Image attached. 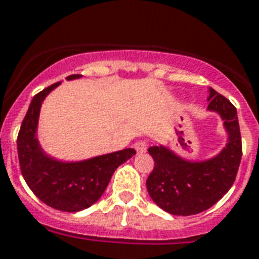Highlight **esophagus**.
Masks as SVG:
<instances>
[{"mask_svg":"<svg viewBox=\"0 0 259 259\" xmlns=\"http://www.w3.org/2000/svg\"><path fill=\"white\" fill-rule=\"evenodd\" d=\"M134 149L137 150V153H145L148 150V144L145 141H138V142L134 144Z\"/></svg>","mask_w":259,"mask_h":259,"instance_id":"obj_1","label":"esophagus"}]
</instances>
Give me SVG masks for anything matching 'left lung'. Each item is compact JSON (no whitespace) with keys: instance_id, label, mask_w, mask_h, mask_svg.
I'll use <instances>...</instances> for the list:
<instances>
[{"instance_id":"1","label":"left lung","mask_w":259,"mask_h":259,"mask_svg":"<svg viewBox=\"0 0 259 259\" xmlns=\"http://www.w3.org/2000/svg\"><path fill=\"white\" fill-rule=\"evenodd\" d=\"M207 110L224 119L229 134L226 148L202 162H191L165 146H151L154 169L146 181L149 195L173 215L202 213L220 201L234 184L242 157V141L237 109L222 94L209 88Z\"/></svg>"}]
</instances>
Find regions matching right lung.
Listing matches in <instances>:
<instances>
[{
  "mask_svg": "<svg viewBox=\"0 0 259 259\" xmlns=\"http://www.w3.org/2000/svg\"><path fill=\"white\" fill-rule=\"evenodd\" d=\"M79 77L71 74L66 79ZM60 83L33 97L17 137V150L22 177L35 197L53 209L75 213L100 199L115 169L132 158L136 150L123 149L79 162H61L46 155L35 136L39 109L45 97Z\"/></svg>",
  "mask_w": 259,
  "mask_h": 259,
  "instance_id": "right-lung-1",
  "label": "right lung"
}]
</instances>
